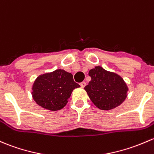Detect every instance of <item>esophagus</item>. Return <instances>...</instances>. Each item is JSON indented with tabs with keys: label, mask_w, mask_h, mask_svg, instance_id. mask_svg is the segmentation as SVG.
<instances>
[{
	"label": "esophagus",
	"mask_w": 154,
	"mask_h": 154,
	"mask_svg": "<svg viewBox=\"0 0 154 154\" xmlns=\"http://www.w3.org/2000/svg\"><path fill=\"white\" fill-rule=\"evenodd\" d=\"M80 86H81V88H84V87L85 86V85H86V82H80Z\"/></svg>",
	"instance_id": "obj_1"
}]
</instances>
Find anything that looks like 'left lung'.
<instances>
[{
    "label": "left lung",
    "instance_id": "8db88e82",
    "mask_svg": "<svg viewBox=\"0 0 154 154\" xmlns=\"http://www.w3.org/2000/svg\"><path fill=\"white\" fill-rule=\"evenodd\" d=\"M88 75L91 80L84 89L92 103L100 109H114L127 97L128 87L119 74L98 66L91 69Z\"/></svg>",
    "mask_w": 154,
    "mask_h": 154
}]
</instances>
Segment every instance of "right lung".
<instances>
[{
    "mask_svg": "<svg viewBox=\"0 0 154 154\" xmlns=\"http://www.w3.org/2000/svg\"><path fill=\"white\" fill-rule=\"evenodd\" d=\"M79 87L71 73L57 69L37 77L32 87V98L39 106L56 111L66 106L73 90Z\"/></svg>",
    "mask_w": 154,
    "mask_h": 154,
    "instance_id": "add662e5",
    "label": "right lung"
}]
</instances>
